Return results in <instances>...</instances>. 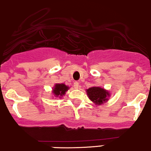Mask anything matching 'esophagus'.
Listing matches in <instances>:
<instances>
[{"instance_id": "34e87169", "label": "esophagus", "mask_w": 151, "mask_h": 151, "mask_svg": "<svg viewBox=\"0 0 151 151\" xmlns=\"http://www.w3.org/2000/svg\"><path fill=\"white\" fill-rule=\"evenodd\" d=\"M74 89H78V88H79V83L77 82H75L74 83Z\"/></svg>"}]
</instances>
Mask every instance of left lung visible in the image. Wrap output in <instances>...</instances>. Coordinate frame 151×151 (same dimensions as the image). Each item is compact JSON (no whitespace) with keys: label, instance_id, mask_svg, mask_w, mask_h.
I'll use <instances>...</instances> for the list:
<instances>
[{"label":"left lung","instance_id":"8db88e82","mask_svg":"<svg viewBox=\"0 0 151 151\" xmlns=\"http://www.w3.org/2000/svg\"><path fill=\"white\" fill-rule=\"evenodd\" d=\"M87 97L96 105H103L107 102L110 97L108 90L100 87H92L86 89Z\"/></svg>","mask_w":151,"mask_h":151}]
</instances>
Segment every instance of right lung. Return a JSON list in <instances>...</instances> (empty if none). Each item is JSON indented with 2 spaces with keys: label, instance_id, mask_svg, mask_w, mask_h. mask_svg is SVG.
I'll return each mask as SVG.
<instances>
[{
  "label": "right lung",
  "instance_id": "add662e5",
  "mask_svg": "<svg viewBox=\"0 0 151 151\" xmlns=\"http://www.w3.org/2000/svg\"><path fill=\"white\" fill-rule=\"evenodd\" d=\"M69 89V86H67L65 84L60 83V84H55L54 87L52 88V94L54 95L53 97H59L62 98L64 95H65L67 91Z\"/></svg>",
  "mask_w": 151,
  "mask_h": 151
}]
</instances>
